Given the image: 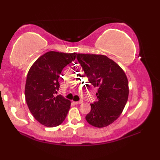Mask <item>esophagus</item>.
Instances as JSON below:
<instances>
[{"instance_id":"34e87169","label":"esophagus","mask_w":160,"mask_h":160,"mask_svg":"<svg viewBox=\"0 0 160 160\" xmlns=\"http://www.w3.org/2000/svg\"><path fill=\"white\" fill-rule=\"evenodd\" d=\"M83 101L82 100H80V101H77V102H73V103L75 104H80L81 103H82Z\"/></svg>"}]
</instances>
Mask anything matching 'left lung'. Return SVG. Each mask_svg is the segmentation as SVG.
<instances>
[{"label":"left lung","instance_id":"1","mask_svg":"<svg viewBox=\"0 0 160 160\" xmlns=\"http://www.w3.org/2000/svg\"><path fill=\"white\" fill-rule=\"evenodd\" d=\"M77 60L89 82L98 87V101L91 104L86 115L88 123L102 128L113 123L121 115L128 97V82L124 71L106 56L78 53Z\"/></svg>","mask_w":160,"mask_h":160}]
</instances>
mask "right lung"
I'll return each instance as SVG.
<instances>
[{
  "instance_id": "right-lung-1",
  "label": "right lung",
  "mask_w": 160,
  "mask_h": 160,
  "mask_svg": "<svg viewBox=\"0 0 160 160\" xmlns=\"http://www.w3.org/2000/svg\"><path fill=\"white\" fill-rule=\"evenodd\" d=\"M77 53L48 52L38 58L29 70L25 96L33 116L40 124L54 127L62 124L71 102L61 95L58 78L64 67L76 59Z\"/></svg>"
}]
</instances>
